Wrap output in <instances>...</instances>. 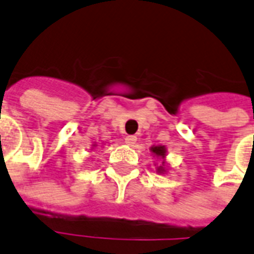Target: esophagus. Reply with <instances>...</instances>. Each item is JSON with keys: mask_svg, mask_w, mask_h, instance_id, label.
Wrapping results in <instances>:
<instances>
[{"mask_svg": "<svg viewBox=\"0 0 254 254\" xmlns=\"http://www.w3.org/2000/svg\"><path fill=\"white\" fill-rule=\"evenodd\" d=\"M137 142V137L135 135H127L125 137V143L129 146H134V143Z\"/></svg>", "mask_w": 254, "mask_h": 254, "instance_id": "34e87169", "label": "esophagus"}]
</instances>
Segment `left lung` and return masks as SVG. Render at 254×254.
<instances>
[{
    "mask_svg": "<svg viewBox=\"0 0 254 254\" xmlns=\"http://www.w3.org/2000/svg\"><path fill=\"white\" fill-rule=\"evenodd\" d=\"M150 150L153 151L157 157H161V158H165V155H166V147L165 146H153ZM163 165H165V162H162V166L158 167V173H163V171H165Z\"/></svg>",
    "mask_w": 254,
    "mask_h": 254,
    "instance_id": "left-lung-1",
    "label": "left lung"
}]
</instances>
